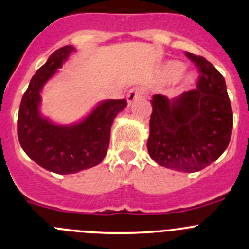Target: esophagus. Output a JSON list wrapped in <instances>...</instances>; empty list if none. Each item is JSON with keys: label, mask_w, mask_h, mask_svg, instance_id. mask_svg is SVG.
Segmentation results:
<instances>
[{"label": "esophagus", "mask_w": 249, "mask_h": 249, "mask_svg": "<svg viewBox=\"0 0 249 249\" xmlns=\"http://www.w3.org/2000/svg\"><path fill=\"white\" fill-rule=\"evenodd\" d=\"M142 95H143V92H142L141 89L132 88L131 90H130L129 92H127V95H126L127 103H129V105H131L132 102H135V101H136V100L141 98Z\"/></svg>", "instance_id": "obj_1"}]
</instances>
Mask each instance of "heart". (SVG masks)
<instances>
[{
  "instance_id": "1",
  "label": "heart",
  "mask_w": 249,
  "mask_h": 249,
  "mask_svg": "<svg viewBox=\"0 0 249 249\" xmlns=\"http://www.w3.org/2000/svg\"><path fill=\"white\" fill-rule=\"evenodd\" d=\"M185 71V66L180 62H169L165 67H164V74L168 79L174 80V79H178L181 74ZM192 81L191 76H187L185 79L186 84H190Z\"/></svg>"
}]
</instances>
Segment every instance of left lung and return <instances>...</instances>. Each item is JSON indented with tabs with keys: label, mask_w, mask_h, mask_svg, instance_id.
<instances>
[{
	"label": "left lung",
	"mask_w": 249,
	"mask_h": 249,
	"mask_svg": "<svg viewBox=\"0 0 249 249\" xmlns=\"http://www.w3.org/2000/svg\"><path fill=\"white\" fill-rule=\"evenodd\" d=\"M185 54L199 71L197 89L173 100L153 96L147 149L159 165L195 173L228 148L233 120L223 75L206 58Z\"/></svg>",
	"instance_id": "obj_1"
}]
</instances>
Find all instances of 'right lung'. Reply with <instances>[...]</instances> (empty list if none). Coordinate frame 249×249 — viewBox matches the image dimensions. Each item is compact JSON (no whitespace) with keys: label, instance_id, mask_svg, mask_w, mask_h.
<instances>
[{"label":"right lung","instance_id":"add662e5","mask_svg":"<svg viewBox=\"0 0 249 249\" xmlns=\"http://www.w3.org/2000/svg\"><path fill=\"white\" fill-rule=\"evenodd\" d=\"M75 51L68 45L54 51L31 78L21 98L18 139L21 148L35 163L55 174H75L98 165L109 146L110 127L126 100H106L79 123L58 125L40 113L41 90Z\"/></svg>","mask_w":249,"mask_h":249}]
</instances>
